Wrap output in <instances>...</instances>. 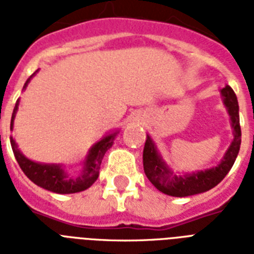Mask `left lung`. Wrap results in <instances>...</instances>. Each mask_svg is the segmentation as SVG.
<instances>
[{"instance_id":"left-lung-1","label":"left lung","mask_w":254,"mask_h":254,"mask_svg":"<svg viewBox=\"0 0 254 254\" xmlns=\"http://www.w3.org/2000/svg\"><path fill=\"white\" fill-rule=\"evenodd\" d=\"M223 104L227 108L231 127L233 130V139L225 151L219 165L205 170H197L192 173H175L163 161L150 135H146V142L143 147V170L147 179L153 183L155 189L170 196H191L208 191L220 183L228 171L232 169L236 161L241 145L240 117H239V103L235 92L229 85H225L220 91Z\"/></svg>"}]
</instances>
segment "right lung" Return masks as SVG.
I'll return each mask as SVG.
<instances>
[{"instance_id": "add662e5", "label": "right lung", "mask_w": 254, "mask_h": 254, "mask_svg": "<svg viewBox=\"0 0 254 254\" xmlns=\"http://www.w3.org/2000/svg\"><path fill=\"white\" fill-rule=\"evenodd\" d=\"M37 72L38 69L26 80L25 85H23V91H25L26 87L29 85L30 80L33 79V76ZM18 105H19V100H17L13 115H11L10 130H13L14 119H15V115H17ZM117 134H119V130L113 131V133H108L107 135H104L103 138L100 139L99 142H96L89 149L88 154L85 155V159L83 161V170L76 177L69 175L61 163H39L29 159L18 149V145L15 143L13 137H10V143H11V149H13L14 157L17 159L18 165H19L22 171L25 173V175L29 178L30 181L34 182L35 185L42 187V189L49 190L51 192L75 193L89 189L95 183L96 179L99 178L101 161H103L104 155L108 151V149L112 147Z\"/></svg>"}]
</instances>
